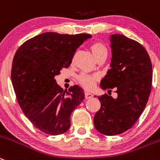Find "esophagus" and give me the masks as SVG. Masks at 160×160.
<instances>
[{"label": "esophagus", "mask_w": 160, "mask_h": 160, "mask_svg": "<svg viewBox=\"0 0 160 160\" xmlns=\"http://www.w3.org/2000/svg\"><path fill=\"white\" fill-rule=\"evenodd\" d=\"M84 95H85V98H86V99H88V98H92V96H93V95H92V93H90V92H84Z\"/></svg>", "instance_id": "esophagus-1"}]
</instances>
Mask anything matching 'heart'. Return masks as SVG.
<instances>
[{"label":"heart","instance_id":"obj_1","mask_svg":"<svg viewBox=\"0 0 160 160\" xmlns=\"http://www.w3.org/2000/svg\"><path fill=\"white\" fill-rule=\"evenodd\" d=\"M90 48L96 60L102 55H107V49L103 43L96 42L92 43ZM98 79V75L82 74L78 77V82L86 89H92L95 87V83Z\"/></svg>","mask_w":160,"mask_h":160}]
</instances>
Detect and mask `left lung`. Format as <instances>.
Segmentation results:
<instances>
[{
    "label": "left lung",
    "instance_id": "obj_1",
    "mask_svg": "<svg viewBox=\"0 0 160 160\" xmlns=\"http://www.w3.org/2000/svg\"><path fill=\"white\" fill-rule=\"evenodd\" d=\"M110 41L111 68L100 87L110 92L115 88L118 97L98 96L101 107L94 117L95 129L107 136L122 133L138 120L148 100L152 80L150 57L142 45L118 34L110 35Z\"/></svg>",
    "mask_w": 160,
    "mask_h": 160
}]
</instances>
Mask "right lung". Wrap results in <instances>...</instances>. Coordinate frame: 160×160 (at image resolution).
<instances>
[{
  "instance_id": "obj_1",
  "label": "right lung",
  "mask_w": 160,
  "mask_h": 160,
  "mask_svg": "<svg viewBox=\"0 0 160 160\" xmlns=\"http://www.w3.org/2000/svg\"><path fill=\"white\" fill-rule=\"evenodd\" d=\"M92 37L45 32L16 51L11 72L14 92L26 117L42 132L56 136L69 129L72 112L83 100L84 92L78 85L64 92L54 77L69 66L77 49Z\"/></svg>"
}]
</instances>
